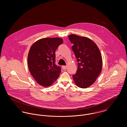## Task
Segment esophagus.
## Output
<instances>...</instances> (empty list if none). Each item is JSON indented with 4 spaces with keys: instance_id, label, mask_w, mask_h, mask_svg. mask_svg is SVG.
I'll list each match as a JSON object with an SVG mask.
<instances>
[{
    "instance_id": "1",
    "label": "esophagus",
    "mask_w": 127,
    "mask_h": 127,
    "mask_svg": "<svg viewBox=\"0 0 127 127\" xmlns=\"http://www.w3.org/2000/svg\"><path fill=\"white\" fill-rule=\"evenodd\" d=\"M66 68H67V66H65V65L62 66V68L63 70H65L66 69Z\"/></svg>"
}]
</instances>
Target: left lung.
I'll return each mask as SVG.
<instances>
[{
	"mask_svg": "<svg viewBox=\"0 0 127 127\" xmlns=\"http://www.w3.org/2000/svg\"><path fill=\"white\" fill-rule=\"evenodd\" d=\"M68 38L78 62V69L73 75V80L79 88L85 89L92 85L102 70V58L97 45L91 39L76 35Z\"/></svg>",
	"mask_w": 127,
	"mask_h": 127,
	"instance_id": "left-lung-1",
	"label": "left lung"
}]
</instances>
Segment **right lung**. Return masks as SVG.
I'll use <instances>...</instances> for the list:
<instances>
[{
	"label": "right lung",
	"mask_w": 127,
	"mask_h": 127,
	"mask_svg": "<svg viewBox=\"0 0 127 127\" xmlns=\"http://www.w3.org/2000/svg\"><path fill=\"white\" fill-rule=\"evenodd\" d=\"M63 40L58 37H47L38 40L31 47L28 56L29 71L36 82L47 87L57 79L61 66L55 64V51Z\"/></svg>",
	"instance_id": "obj_1"
}]
</instances>
